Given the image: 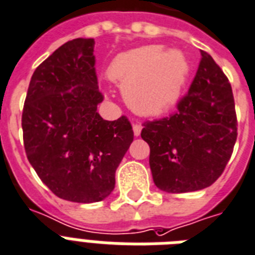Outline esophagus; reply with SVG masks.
<instances>
[{
  "mask_svg": "<svg viewBox=\"0 0 255 255\" xmlns=\"http://www.w3.org/2000/svg\"><path fill=\"white\" fill-rule=\"evenodd\" d=\"M133 131H134V135H135V137L140 135V131H142V125H140V124H134Z\"/></svg>",
  "mask_w": 255,
  "mask_h": 255,
  "instance_id": "obj_1",
  "label": "esophagus"
}]
</instances>
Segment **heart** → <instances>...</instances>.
I'll list each match as a JSON object with an SVG mask.
<instances>
[{
  "instance_id": "obj_1",
  "label": "heart",
  "mask_w": 255,
  "mask_h": 255,
  "mask_svg": "<svg viewBox=\"0 0 255 255\" xmlns=\"http://www.w3.org/2000/svg\"><path fill=\"white\" fill-rule=\"evenodd\" d=\"M189 73V63L179 51L143 46L118 55L109 76L125 91L126 100L138 115L155 117L178 104Z\"/></svg>"
}]
</instances>
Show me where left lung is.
<instances>
[{"label":"left lung","instance_id":"8db88e82","mask_svg":"<svg viewBox=\"0 0 255 255\" xmlns=\"http://www.w3.org/2000/svg\"><path fill=\"white\" fill-rule=\"evenodd\" d=\"M201 59L188 93L170 117L143 124L154 183L170 193L207 188L220 178L237 139L231 83L211 55Z\"/></svg>","mask_w":255,"mask_h":255}]
</instances>
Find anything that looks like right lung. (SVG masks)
Wrapping results in <instances>:
<instances>
[{
    "label": "right lung",
    "mask_w": 255,
    "mask_h": 255,
    "mask_svg": "<svg viewBox=\"0 0 255 255\" xmlns=\"http://www.w3.org/2000/svg\"><path fill=\"white\" fill-rule=\"evenodd\" d=\"M95 40L77 38L52 52L32 73L22 113L26 155L40 180L60 199L104 200L133 142L129 120H104L97 105Z\"/></svg>",
    "instance_id": "right-lung-1"
}]
</instances>
